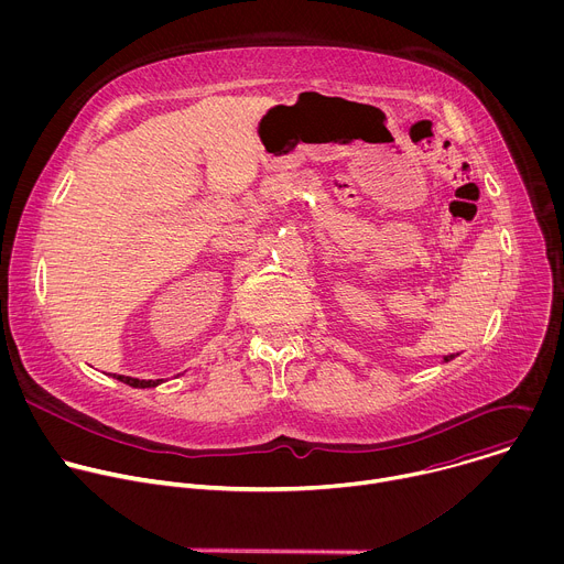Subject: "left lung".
<instances>
[{
  "instance_id": "left-lung-1",
  "label": "left lung",
  "mask_w": 564,
  "mask_h": 564,
  "mask_svg": "<svg viewBox=\"0 0 564 564\" xmlns=\"http://www.w3.org/2000/svg\"><path fill=\"white\" fill-rule=\"evenodd\" d=\"M451 359H455V355H446V357H444V364H446V361H451Z\"/></svg>"
}]
</instances>
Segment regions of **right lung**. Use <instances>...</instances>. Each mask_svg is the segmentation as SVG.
Masks as SVG:
<instances>
[{
	"label": "right lung",
	"mask_w": 564,
	"mask_h": 564,
	"mask_svg": "<svg viewBox=\"0 0 564 564\" xmlns=\"http://www.w3.org/2000/svg\"><path fill=\"white\" fill-rule=\"evenodd\" d=\"M113 379H118L131 388H155L158 383H163V379H135V377H124V375H113Z\"/></svg>",
	"instance_id": "right-lung-1"
}]
</instances>
